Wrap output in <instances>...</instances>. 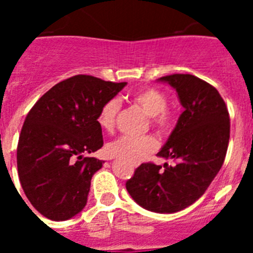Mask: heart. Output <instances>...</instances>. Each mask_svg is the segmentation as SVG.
Masks as SVG:
<instances>
[{
	"label": "heart",
	"mask_w": 253,
	"mask_h": 253,
	"mask_svg": "<svg viewBox=\"0 0 253 253\" xmlns=\"http://www.w3.org/2000/svg\"><path fill=\"white\" fill-rule=\"evenodd\" d=\"M130 101L149 115V124L161 135L171 131L175 123V114L167 106V96L154 87H143L130 95ZM122 104L118 99H110L102 104L97 114V124L105 131L115 128L116 118ZM157 140L153 137L130 138L122 137L109 143L106 152L110 157L122 158L131 163H138L157 149Z\"/></svg>",
	"instance_id": "obj_1"
}]
</instances>
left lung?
<instances>
[{
  "label": "left lung",
  "instance_id": "obj_1",
  "mask_svg": "<svg viewBox=\"0 0 253 253\" xmlns=\"http://www.w3.org/2000/svg\"><path fill=\"white\" fill-rule=\"evenodd\" d=\"M176 88L184 113L158 156L173 166L142 163L126 181L131 198L144 209L175 213L204 195L227 154L231 122L227 105L214 86L193 75L161 77Z\"/></svg>",
  "mask_w": 253,
  "mask_h": 253
}]
</instances>
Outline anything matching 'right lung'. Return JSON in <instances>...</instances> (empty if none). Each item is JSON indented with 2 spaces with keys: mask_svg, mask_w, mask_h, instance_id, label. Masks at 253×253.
<instances>
[{
  "mask_svg": "<svg viewBox=\"0 0 253 253\" xmlns=\"http://www.w3.org/2000/svg\"><path fill=\"white\" fill-rule=\"evenodd\" d=\"M126 82L77 75L53 86L30 109L17 143L20 184L45 218L67 220L87 203L102 161L87 154L104 144L97 114Z\"/></svg>",
  "mask_w": 253,
  "mask_h": 253,
  "instance_id": "obj_1",
  "label": "right lung"
}]
</instances>
